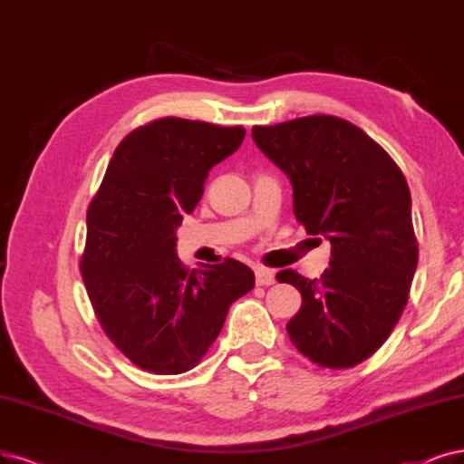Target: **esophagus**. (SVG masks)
<instances>
[{
    "instance_id": "34e87169",
    "label": "esophagus",
    "mask_w": 464,
    "mask_h": 464,
    "mask_svg": "<svg viewBox=\"0 0 464 464\" xmlns=\"http://www.w3.org/2000/svg\"><path fill=\"white\" fill-rule=\"evenodd\" d=\"M254 276H256V285L258 286H269L276 283V273L267 267H256Z\"/></svg>"
}]
</instances>
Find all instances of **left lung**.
Here are the masks:
<instances>
[{
  "instance_id": "obj_1",
  "label": "left lung",
  "mask_w": 464,
  "mask_h": 464,
  "mask_svg": "<svg viewBox=\"0 0 464 464\" xmlns=\"http://www.w3.org/2000/svg\"><path fill=\"white\" fill-rule=\"evenodd\" d=\"M252 137L290 178L305 233L331 241L319 279L277 273L302 295L290 342L319 367H355L398 324L419 262L403 171L362 128L331 114L254 126Z\"/></svg>"
}]
</instances>
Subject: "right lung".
<instances>
[{
  "label": "right lung",
  "mask_w": 464,
  "mask_h": 464,
  "mask_svg": "<svg viewBox=\"0 0 464 464\" xmlns=\"http://www.w3.org/2000/svg\"><path fill=\"white\" fill-rule=\"evenodd\" d=\"M243 140V126L152 120L120 141L90 202L82 279L102 333L143 371L197 367L229 305L254 288L252 269L233 258L188 269L176 256L183 214Z\"/></svg>",
  "instance_id": "add662e5"
}]
</instances>
